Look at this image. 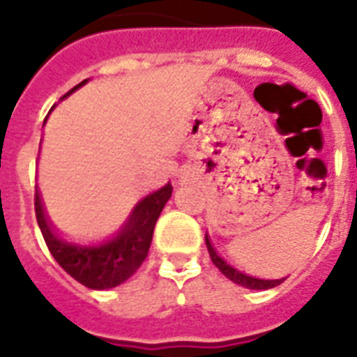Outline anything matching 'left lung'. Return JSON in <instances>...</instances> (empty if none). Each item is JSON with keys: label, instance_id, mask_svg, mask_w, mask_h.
<instances>
[{"label": "left lung", "instance_id": "obj_1", "mask_svg": "<svg viewBox=\"0 0 357 357\" xmlns=\"http://www.w3.org/2000/svg\"><path fill=\"white\" fill-rule=\"evenodd\" d=\"M206 244H207V250H209V255H211V261L215 263V266H217L218 271L222 272L224 276L228 278V280H231V282L241 285V287L255 289V291H265V289L276 287V285H280V283L285 280V278H282V280H261V278L248 276V274H244V272L237 271V268H234L231 265H228V263H226V261H224L217 252H215V248H213V244L211 241H209V237H207V234H206Z\"/></svg>", "mask_w": 357, "mask_h": 357}]
</instances>
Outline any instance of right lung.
<instances>
[{
	"instance_id": "add662e5",
	"label": "right lung",
	"mask_w": 357,
	"mask_h": 357,
	"mask_svg": "<svg viewBox=\"0 0 357 357\" xmlns=\"http://www.w3.org/2000/svg\"><path fill=\"white\" fill-rule=\"evenodd\" d=\"M86 81L89 79L81 81L79 85L74 86L63 98L70 96L72 92L85 85ZM170 196H172V185L167 183L137 202V206L131 209L119 231L89 243H74L61 237L52 228V224L47 222L38 192L35 195L36 222L44 235L47 248L59 265L81 285L103 291V289L116 287L129 280L142 265L150 250L157 218L161 215L165 204L170 200Z\"/></svg>"
}]
</instances>
